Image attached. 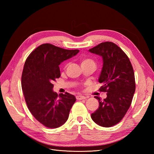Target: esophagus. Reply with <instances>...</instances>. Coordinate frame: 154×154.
Wrapping results in <instances>:
<instances>
[{"label": "esophagus", "instance_id": "obj_1", "mask_svg": "<svg viewBox=\"0 0 154 154\" xmlns=\"http://www.w3.org/2000/svg\"><path fill=\"white\" fill-rule=\"evenodd\" d=\"M76 100H85L86 99V97L83 96H82V95H78L76 96Z\"/></svg>", "mask_w": 154, "mask_h": 154}]
</instances>
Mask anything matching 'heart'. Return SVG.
<instances>
[{"instance_id": "heart-1", "label": "heart", "mask_w": 154, "mask_h": 154, "mask_svg": "<svg viewBox=\"0 0 154 154\" xmlns=\"http://www.w3.org/2000/svg\"><path fill=\"white\" fill-rule=\"evenodd\" d=\"M81 66L82 67H91L94 69L96 67V63L94 60L91 58H83L80 60ZM67 66V63H65L64 69H66Z\"/></svg>"}]
</instances>
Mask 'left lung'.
Instances as JSON below:
<instances>
[{"instance_id":"left-lung-1","label":"left lung","mask_w":154,"mask_h":154,"mask_svg":"<svg viewBox=\"0 0 154 154\" xmlns=\"http://www.w3.org/2000/svg\"><path fill=\"white\" fill-rule=\"evenodd\" d=\"M103 58V68L99 78L102 83L100 92H106L103 100L98 96L99 107L91 114V118L98 125L110 127L121 122L132 103L136 90L132 66L127 55L111 42H102L88 50Z\"/></svg>"}]
</instances>
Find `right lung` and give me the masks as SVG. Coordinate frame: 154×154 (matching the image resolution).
<instances>
[{"mask_svg":"<svg viewBox=\"0 0 154 154\" xmlns=\"http://www.w3.org/2000/svg\"><path fill=\"white\" fill-rule=\"evenodd\" d=\"M51 44H42L27 58L22 74V88L27 108L45 127L56 128L63 125L76 101L74 95H58L53 82L60 77L59 65L78 53Z\"/></svg>","mask_w":154,"mask_h":154,"instance_id":"add662e5","label":"right lung"}]
</instances>
